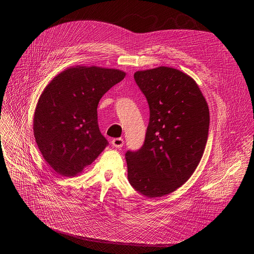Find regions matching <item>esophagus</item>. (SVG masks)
<instances>
[{
  "label": "esophagus",
  "mask_w": 254,
  "mask_h": 254,
  "mask_svg": "<svg viewBox=\"0 0 254 254\" xmlns=\"http://www.w3.org/2000/svg\"><path fill=\"white\" fill-rule=\"evenodd\" d=\"M123 144H124V140H123V138H121V137L114 138L112 140V146L115 147V148H119V149L122 148Z\"/></svg>",
  "instance_id": "1"
}]
</instances>
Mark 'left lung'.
Listing matches in <instances>:
<instances>
[{
  "label": "left lung",
  "mask_w": 254,
  "mask_h": 254,
  "mask_svg": "<svg viewBox=\"0 0 254 254\" xmlns=\"http://www.w3.org/2000/svg\"><path fill=\"white\" fill-rule=\"evenodd\" d=\"M134 79L150 120L142 147L125 154L128 180L142 195L160 197L185 184L197 167L208 140L209 107L194 79L178 69L137 71Z\"/></svg>",
  "instance_id": "1"
}]
</instances>
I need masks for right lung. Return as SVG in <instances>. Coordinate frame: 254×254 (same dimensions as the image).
<instances>
[{
    "mask_svg": "<svg viewBox=\"0 0 254 254\" xmlns=\"http://www.w3.org/2000/svg\"><path fill=\"white\" fill-rule=\"evenodd\" d=\"M125 75L118 69L76 66L47 84L36 106L33 128L44 160L57 174L76 176L107 147L97 106Z\"/></svg>",
    "mask_w": 254,
    "mask_h": 254,
    "instance_id": "add662e5",
    "label": "right lung"
}]
</instances>
